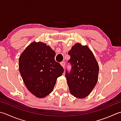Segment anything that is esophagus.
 Listing matches in <instances>:
<instances>
[{"label": "esophagus", "mask_w": 121, "mask_h": 121, "mask_svg": "<svg viewBox=\"0 0 121 121\" xmlns=\"http://www.w3.org/2000/svg\"><path fill=\"white\" fill-rule=\"evenodd\" d=\"M60 64H61V65L62 66L63 68L65 69V62H60Z\"/></svg>", "instance_id": "1"}]
</instances>
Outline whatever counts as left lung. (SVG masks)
<instances>
[{
  "instance_id": "left-lung-1",
  "label": "left lung",
  "mask_w": 121,
  "mask_h": 121,
  "mask_svg": "<svg viewBox=\"0 0 121 121\" xmlns=\"http://www.w3.org/2000/svg\"><path fill=\"white\" fill-rule=\"evenodd\" d=\"M71 65L65 77L71 94L77 98H86L91 93L98 81L99 67L93 54L86 46L76 43L69 51Z\"/></svg>"
}]
</instances>
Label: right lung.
<instances>
[{
    "label": "right lung",
    "instance_id": "add662e5",
    "mask_svg": "<svg viewBox=\"0 0 121 121\" xmlns=\"http://www.w3.org/2000/svg\"><path fill=\"white\" fill-rule=\"evenodd\" d=\"M56 53L43 42H34L21 53L19 68L23 82L31 93L43 98L53 91L56 79L64 71L54 60Z\"/></svg>",
    "mask_w": 121,
    "mask_h": 121
}]
</instances>
